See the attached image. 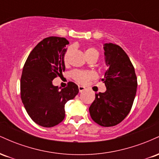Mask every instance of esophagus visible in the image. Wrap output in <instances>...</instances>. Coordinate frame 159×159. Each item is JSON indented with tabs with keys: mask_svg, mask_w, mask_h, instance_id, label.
<instances>
[{
	"mask_svg": "<svg viewBox=\"0 0 159 159\" xmlns=\"http://www.w3.org/2000/svg\"><path fill=\"white\" fill-rule=\"evenodd\" d=\"M78 90H79L80 93H82L85 90V87H83V86H78Z\"/></svg>",
	"mask_w": 159,
	"mask_h": 159,
	"instance_id": "obj_1",
	"label": "esophagus"
}]
</instances>
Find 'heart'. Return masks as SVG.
<instances>
[{"label": "heart", "mask_w": 159, "mask_h": 159, "mask_svg": "<svg viewBox=\"0 0 159 159\" xmlns=\"http://www.w3.org/2000/svg\"><path fill=\"white\" fill-rule=\"evenodd\" d=\"M69 53H70V49H67L66 52L64 53V54H63V61L65 64H67V63H68ZM94 53L98 54L97 50H96V49L93 48H89L85 51V55L87 56L88 55V54H94ZM70 76L71 78H72L73 80H75L76 82H78V83L79 84H84L87 83L89 80L92 79L93 78H94L95 75L93 72H91L73 70L72 72H71Z\"/></svg>", "instance_id": "1"}]
</instances>
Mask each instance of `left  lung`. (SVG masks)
<instances>
[{
  "label": "left lung",
  "mask_w": 159,
  "mask_h": 159,
  "mask_svg": "<svg viewBox=\"0 0 159 159\" xmlns=\"http://www.w3.org/2000/svg\"><path fill=\"white\" fill-rule=\"evenodd\" d=\"M104 50L108 69L102 81L107 90L95 94L96 98L89 111L94 122L110 127L121 123L130 112L138 81L132 62L121 47L105 43Z\"/></svg>",
  "instance_id": "obj_1"
}]
</instances>
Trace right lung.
I'll return each mask as SVG.
<instances>
[{"instance_id":"1","label":"right lung","mask_w":159,"mask_h":159,"mask_svg":"<svg viewBox=\"0 0 159 159\" xmlns=\"http://www.w3.org/2000/svg\"><path fill=\"white\" fill-rule=\"evenodd\" d=\"M68 40L50 36L31 51L24 65L21 77V98L30 117L43 127H53L65 117V104L78 93V85L69 82L60 90L52 81L63 75V57Z\"/></svg>"}]
</instances>
